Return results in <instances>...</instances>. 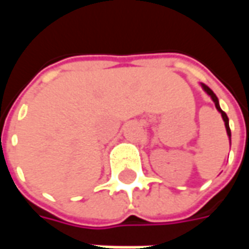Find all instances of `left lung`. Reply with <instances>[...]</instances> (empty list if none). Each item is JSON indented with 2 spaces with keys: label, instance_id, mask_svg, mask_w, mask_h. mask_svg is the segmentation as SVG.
I'll return each mask as SVG.
<instances>
[{
  "label": "left lung",
  "instance_id": "obj_1",
  "mask_svg": "<svg viewBox=\"0 0 249 249\" xmlns=\"http://www.w3.org/2000/svg\"><path fill=\"white\" fill-rule=\"evenodd\" d=\"M203 88H204V90H205V92L208 93L209 96L212 97L214 105H216V109H217L220 113H221V116H223V120H224V123H225V128H227V133H228V137H230V140H231V129H230V124H228V117H227V114H225L224 110H221V108H220L219 100H217V97H216V94L212 92V89H211L209 87H207V85H204V84H203Z\"/></svg>",
  "mask_w": 249,
  "mask_h": 249
}]
</instances>
